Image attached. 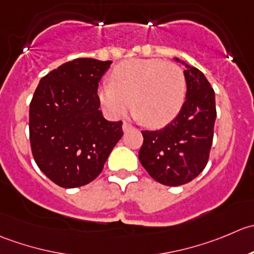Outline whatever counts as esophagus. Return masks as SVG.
I'll use <instances>...</instances> for the list:
<instances>
[{
	"mask_svg": "<svg viewBox=\"0 0 254 254\" xmlns=\"http://www.w3.org/2000/svg\"><path fill=\"white\" fill-rule=\"evenodd\" d=\"M122 128H124L125 132H127V130L132 129L133 126H132V125H130V124H128V122L125 121V122H124V125H122Z\"/></svg>",
	"mask_w": 254,
	"mask_h": 254,
	"instance_id": "34e87169",
	"label": "esophagus"
}]
</instances>
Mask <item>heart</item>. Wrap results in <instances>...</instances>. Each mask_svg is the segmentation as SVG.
<instances>
[{
    "label": "heart",
    "instance_id": "obj_1",
    "mask_svg": "<svg viewBox=\"0 0 254 254\" xmlns=\"http://www.w3.org/2000/svg\"><path fill=\"white\" fill-rule=\"evenodd\" d=\"M112 82L102 84L99 100L114 119L127 114L132 106L135 116L149 127L172 122L187 96V79L180 66L162 59H133L117 65Z\"/></svg>",
    "mask_w": 254,
    "mask_h": 254
}]
</instances>
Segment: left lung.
Wrapping results in <instances>:
<instances>
[{
  "label": "left lung",
  "instance_id": "8db88e82",
  "mask_svg": "<svg viewBox=\"0 0 254 254\" xmlns=\"http://www.w3.org/2000/svg\"><path fill=\"white\" fill-rule=\"evenodd\" d=\"M182 63L187 67V100L178 116L164 128L142 130L143 144L138 154L148 174L168 187L187 184L205 169L216 120L211 85L199 69Z\"/></svg>",
  "mask_w": 254,
  "mask_h": 254
}]
</instances>
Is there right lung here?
I'll list each match as a JSON object with an SVG mask.
<instances>
[{
    "mask_svg": "<svg viewBox=\"0 0 254 254\" xmlns=\"http://www.w3.org/2000/svg\"><path fill=\"white\" fill-rule=\"evenodd\" d=\"M112 62L79 58L42 77L29 105V139L39 169L66 189L96 179L124 135L100 111L99 81Z\"/></svg>",
    "mask_w": 254,
    "mask_h": 254,
    "instance_id": "obj_1",
    "label": "right lung"
}]
</instances>
